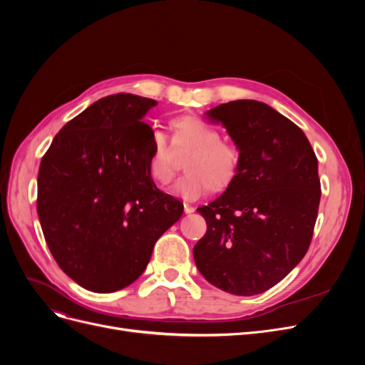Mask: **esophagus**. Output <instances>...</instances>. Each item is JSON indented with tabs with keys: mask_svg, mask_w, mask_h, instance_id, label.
<instances>
[{
	"mask_svg": "<svg viewBox=\"0 0 365 365\" xmlns=\"http://www.w3.org/2000/svg\"><path fill=\"white\" fill-rule=\"evenodd\" d=\"M193 212H195V207H193V205L184 204V213H185V215H190V213H193Z\"/></svg>",
	"mask_w": 365,
	"mask_h": 365,
	"instance_id": "1",
	"label": "esophagus"
}]
</instances>
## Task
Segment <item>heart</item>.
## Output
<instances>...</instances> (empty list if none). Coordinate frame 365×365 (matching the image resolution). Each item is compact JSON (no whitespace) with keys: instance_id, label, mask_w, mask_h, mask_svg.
I'll return each mask as SVG.
<instances>
[{"instance_id":"heart-1","label":"heart","mask_w":365,"mask_h":365,"mask_svg":"<svg viewBox=\"0 0 365 365\" xmlns=\"http://www.w3.org/2000/svg\"><path fill=\"white\" fill-rule=\"evenodd\" d=\"M172 147L184 153L187 170L172 187V192L182 200H197L210 187L225 190L236 180L242 155L236 145L222 140L220 130L197 117H182L173 121ZM150 178L160 185H168L175 175L173 151L161 132L153 134V149L148 160Z\"/></svg>"}]
</instances>
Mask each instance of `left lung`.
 <instances>
[{
  "label": "left lung",
  "instance_id": "obj_1",
  "mask_svg": "<svg viewBox=\"0 0 365 365\" xmlns=\"http://www.w3.org/2000/svg\"><path fill=\"white\" fill-rule=\"evenodd\" d=\"M225 126L242 161L236 180L200 207L207 233L193 248L196 268L216 288L256 295L288 275L311 245L322 185L304 132L257 101L205 113Z\"/></svg>",
  "mask_w": 365,
  "mask_h": 365
}]
</instances>
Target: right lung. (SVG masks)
I'll return each mask as SVG.
<instances>
[{
  "instance_id": "1",
  "label": "right lung",
  "mask_w": 365,
  "mask_h": 365,
  "mask_svg": "<svg viewBox=\"0 0 365 365\" xmlns=\"http://www.w3.org/2000/svg\"><path fill=\"white\" fill-rule=\"evenodd\" d=\"M157 102L106 96L65 125L42 157L38 216L50 252L82 288L114 292L135 282L155 242L184 212L148 172Z\"/></svg>"
}]
</instances>
